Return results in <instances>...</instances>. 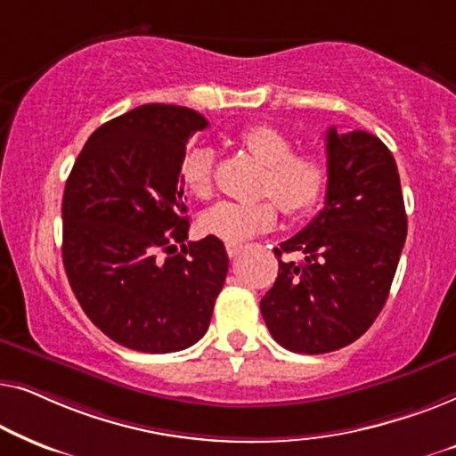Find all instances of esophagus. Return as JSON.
I'll list each match as a JSON object with an SVG mask.
<instances>
[{"mask_svg": "<svg viewBox=\"0 0 456 456\" xmlns=\"http://www.w3.org/2000/svg\"><path fill=\"white\" fill-rule=\"evenodd\" d=\"M226 251L230 257H239L240 251H242V245L240 242H226Z\"/></svg>", "mask_w": 456, "mask_h": 456, "instance_id": "34e87169", "label": "esophagus"}]
</instances>
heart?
Returning <instances> with one entry per match:
<instances>
[{
  "mask_svg": "<svg viewBox=\"0 0 456 456\" xmlns=\"http://www.w3.org/2000/svg\"><path fill=\"white\" fill-rule=\"evenodd\" d=\"M239 142L257 164L265 166L257 203L222 201L205 211L201 228L205 234L226 242H240L276 226L278 208L290 217L309 214L328 189L330 166L322 153L292 151V139L270 124L248 126ZM184 189L197 199H208L214 191V153L195 147L180 167Z\"/></svg>",
  "mask_w": 456,
  "mask_h": 456,
  "instance_id": "b5f03b06",
  "label": "heart"
}]
</instances>
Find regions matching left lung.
<instances>
[{"label":"left lung","instance_id":"obj_1","mask_svg":"<svg viewBox=\"0 0 456 456\" xmlns=\"http://www.w3.org/2000/svg\"><path fill=\"white\" fill-rule=\"evenodd\" d=\"M326 205L276 253L278 278L261 298L273 340L322 354L363 336L382 311L407 239L396 161L365 130L326 134ZM303 252V262H282Z\"/></svg>","mask_w":456,"mask_h":456}]
</instances>
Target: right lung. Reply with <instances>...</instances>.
<instances>
[{
    "instance_id": "1",
    "label": "right lung",
    "mask_w": 456,
    "mask_h": 456,
    "mask_svg": "<svg viewBox=\"0 0 456 456\" xmlns=\"http://www.w3.org/2000/svg\"><path fill=\"white\" fill-rule=\"evenodd\" d=\"M203 128L208 120L195 110L141 105L99 126L66 180L68 282L86 317L133 351L176 353L195 345L226 280L220 239L184 245L189 217L180 167L189 136Z\"/></svg>"
}]
</instances>
